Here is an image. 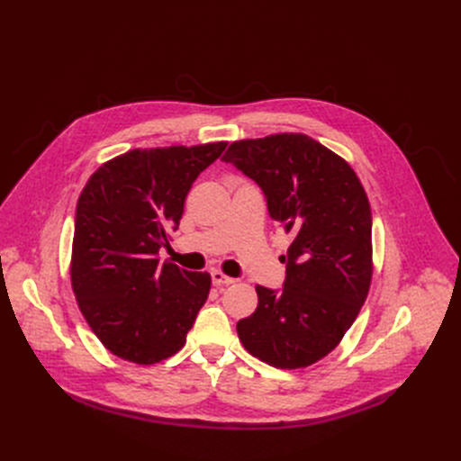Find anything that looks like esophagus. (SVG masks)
I'll list each match as a JSON object with an SVG mask.
<instances>
[{"label": "esophagus", "instance_id": "esophagus-1", "mask_svg": "<svg viewBox=\"0 0 461 461\" xmlns=\"http://www.w3.org/2000/svg\"><path fill=\"white\" fill-rule=\"evenodd\" d=\"M212 283L215 285V287H221V285H232L234 277H230V276H227L223 272H219V270H213L212 272Z\"/></svg>", "mask_w": 461, "mask_h": 461}]
</instances>
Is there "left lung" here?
<instances>
[{
	"mask_svg": "<svg viewBox=\"0 0 461 461\" xmlns=\"http://www.w3.org/2000/svg\"><path fill=\"white\" fill-rule=\"evenodd\" d=\"M267 194L291 238L281 293L257 285V310L236 332L249 355L281 369L308 367L339 345L374 276L371 208L341 156L303 133L244 139L223 156Z\"/></svg>",
	"mask_w": 461,
	"mask_h": 461,
	"instance_id": "left-lung-1",
	"label": "left lung"
}]
</instances>
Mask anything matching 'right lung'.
Segmentation results:
<instances>
[{
    "mask_svg": "<svg viewBox=\"0 0 461 461\" xmlns=\"http://www.w3.org/2000/svg\"><path fill=\"white\" fill-rule=\"evenodd\" d=\"M225 146L135 148L104 161L86 182L71 287L92 332L118 358L151 366L185 345L212 277L158 255L180 225L193 182Z\"/></svg>",
    "mask_w": 461,
    "mask_h": 461,
    "instance_id": "1",
    "label": "right lung"
}]
</instances>
